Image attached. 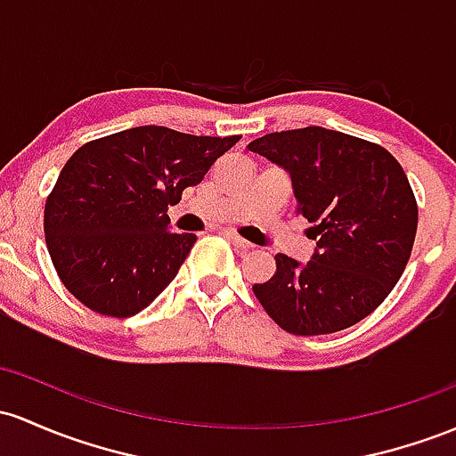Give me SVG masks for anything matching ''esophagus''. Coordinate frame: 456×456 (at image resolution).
<instances>
[{
	"mask_svg": "<svg viewBox=\"0 0 456 456\" xmlns=\"http://www.w3.org/2000/svg\"><path fill=\"white\" fill-rule=\"evenodd\" d=\"M224 238H227L229 242L233 244V247H238L240 251H248V248H253V244H251V242H247V240L240 238V236H236V233H232V232L224 233Z\"/></svg>",
	"mask_w": 456,
	"mask_h": 456,
	"instance_id": "1",
	"label": "esophagus"
}]
</instances>
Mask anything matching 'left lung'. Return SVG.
Masks as SVG:
<instances>
[{
	"instance_id": "8db88e82",
	"label": "left lung",
	"mask_w": 456,
	"mask_h": 456,
	"mask_svg": "<svg viewBox=\"0 0 456 456\" xmlns=\"http://www.w3.org/2000/svg\"><path fill=\"white\" fill-rule=\"evenodd\" d=\"M248 151L289 175L297 209L314 224L309 262L279 253L253 292L294 335L342 331L381 305L411 255L418 205L403 167L368 140L324 127L266 134Z\"/></svg>"
}]
</instances>
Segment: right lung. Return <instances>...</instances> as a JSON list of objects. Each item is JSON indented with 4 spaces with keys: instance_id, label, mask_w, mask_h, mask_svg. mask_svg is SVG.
<instances>
[{
    "instance_id": "add662e5",
    "label": "right lung",
    "mask_w": 456,
    "mask_h": 456,
    "mask_svg": "<svg viewBox=\"0 0 456 456\" xmlns=\"http://www.w3.org/2000/svg\"><path fill=\"white\" fill-rule=\"evenodd\" d=\"M238 140L144 125L77 149L45 203V240L64 288L103 316L149 307L197 242L173 232L168 205Z\"/></svg>"
}]
</instances>
